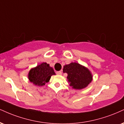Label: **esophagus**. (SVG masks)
Segmentation results:
<instances>
[{"label": "esophagus", "mask_w": 124, "mask_h": 124, "mask_svg": "<svg viewBox=\"0 0 124 124\" xmlns=\"http://www.w3.org/2000/svg\"><path fill=\"white\" fill-rule=\"evenodd\" d=\"M56 74H57V75H62V71H57L56 72Z\"/></svg>", "instance_id": "esophagus-1"}]
</instances>
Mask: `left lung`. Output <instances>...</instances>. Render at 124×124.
<instances>
[{"instance_id": "obj_1", "label": "left lung", "mask_w": 124, "mask_h": 124, "mask_svg": "<svg viewBox=\"0 0 124 124\" xmlns=\"http://www.w3.org/2000/svg\"><path fill=\"white\" fill-rule=\"evenodd\" d=\"M63 72L68 74L67 79L70 85L75 89L80 90L86 87L93 79L89 70L76 62L65 65Z\"/></svg>"}]
</instances>
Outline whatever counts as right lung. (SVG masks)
<instances>
[{
    "instance_id": "obj_1",
    "label": "right lung",
    "mask_w": 124,
    "mask_h": 124,
    "mask_svg": "<svg viewBox=\"0 0 124 124\" xmlns=\"http://www.w3.org/2000/svg\"><path fill=\"white\" fill-rule=\"evenodd\" d=\"M53 75H55L53 68L48 64L43 62L30 70L28 78L35 85L41 86L48 82Z\"/></svg>"
}]
</instances>
